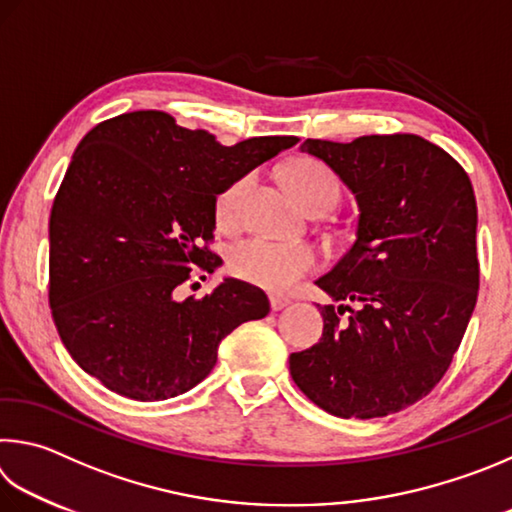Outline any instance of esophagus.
<instances>
[{
  "label": "esophagus",
  "instance_id": "esophagus-1",
  "mask_svg": "<svg viewBox=\"0 0 512 512\" xmlns=\"http://www.w3.org/2000/svg\"><path fill=\"white\" fill-rule=\"evenodd\" d=\"M288 304H291V300H288V297L271 295V309H273V311H282V309H286Z\"/></svg>",
  "mask_w": 512,
  "mask_h": 512
}]
</instances>
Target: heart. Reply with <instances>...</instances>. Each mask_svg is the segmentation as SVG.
<instances>
[{"label": "heart", "instance_id": "obj_1", "mask_svg": "<svg viewBox=\"0 0 512 512\" xmlns=\"http://www.w3.org/2000/svg\"><path fill=\"white\" fill-rule=\"evenodd\" d=\"M288 188L295 194V199L304 208H311L313 203L327 201L336 206L338 201V179L333 176L327 165L313 159L295 161L286 172ZM253 179L244 176L217 197V221L221 226H235L241 217L246 194L250 192ZM318 266V253L311 246L302 244H277L262 237L246 239L235 246L230 255L232 273L250 284H257L268 291L282 293L295 286L304 275H309Z\"/></svg>", "mask_w": 512, "mask_h": 512}]
</instances>
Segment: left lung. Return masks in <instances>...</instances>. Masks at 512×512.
<instances>
[{"instance_id":"obj_1","label":"left lung","mask_w":512,"mask_h":512,"mask_svg":"<svg viewBox=\"0 0 512 512\" xmlns=\"http://www.w3.org/2000/svg\"><path fill=\"white\" fill-rule=\"evenodd\" d=\"M358 203L356 239L315 280L333 306L311 349L291 353L295 385L340 418L421 401L448 371L477 304V201L463 167L414 134L351 143L306 138Z\"/></svg>"}]
</instances>
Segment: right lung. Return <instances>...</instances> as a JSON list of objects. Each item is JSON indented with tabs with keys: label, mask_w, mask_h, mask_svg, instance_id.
Here are the masks:
<instances>
[{
	"label": "right lung",
	"mask_w": 512,
	"mask_h": 512,
	"mask_svg": "<svg viewBox=\"0 0 512 512\" xmlns=\"http://www.w3.org/2000/svg\"><path fill=\"white\" fill-rule=\"evenodd\" d=\"M297 143L257 136L232 147L163 111H132L82 138L53 201L49 302L71 358L132 401H167L206 378L221 340L266 318L264 291L226 277L179 297L221 259L203 246L217 197Z\"/></svg>",
	"instance_id": "1"
}]
</instances>
